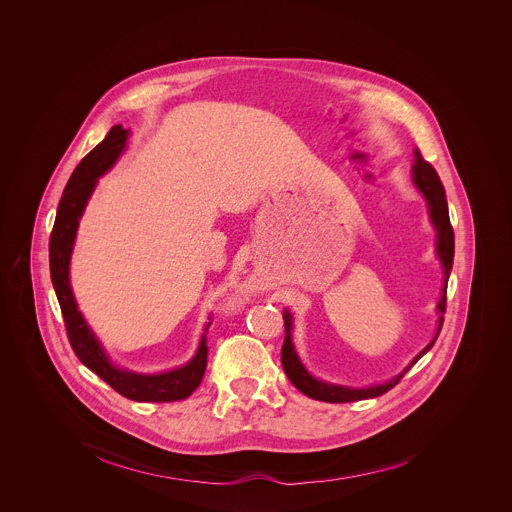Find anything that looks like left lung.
<instances>
[{"label": "left lung", "mask_w": 512, "mask_h": 512, "mask_svg": "<svg viewBox=\"0 0 512 512\" xmlns=\"http://www.w3.org/2000/svg\"><path fill=\"white\" fill-rule=\"evenodd\" d=\"M414 183L416 187L424 193L428 205H430V217L438 230V254L443 270H445V286L443 293L439 299L438 309L439 325L438 333L434 337V341L412 361V365L408 366L402 374H398L394 380L380 384V386H370V388H361V390H353V388H343V386H335V384H327L321 380H315L303 365L297 359V353L293 351L292 343V315L288 311H284V325H286V339L282 345V366L288 374V378L292 380L293 386L303 392L305 396L313 398V400H321V402H333V404H343V402H357V400H366V398H376L386 394L390 388H394L402 376L416 365L436 343L441 325H443V313H445V305H447V278L453 266V252H455V236H453V226L449 222V211H447V199H445V189L441 185L438 171L434 169V165L430 161L424 159V155L420 153V149L414 151Z\"/></svg>", "instance_id": "1"}]
</instances>
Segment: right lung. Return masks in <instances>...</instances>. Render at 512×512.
<instances>
[{
	"label": "right lung",
	"mask_w": 512,
	"mask_h": 512,
	"mask_svg": "<svg viewBox=\"0 0 512 512\" xmlns=\"http://www.w3.org/2000/svg\"><path fill=\"white\" fill-rule=\"evenodd\" d=\"M128 132L122 126H114L102 144L94 147L73 171L53 224L49 238V268L51 280L57 293L65 329L74 355L84 366L96 372L106 384H110L118 394L136 402H175L189 398L201 384L207 368V331L201 339L199 351L189 365L181 366L163 374H136L126 372L110 365L100 343L84 323L80 311L76 309L71 284H69V262L73 252L74 236L78 219L84 211V205L96 185V179L106 173L126 144ZM211 325V323H209ZM207 325V327H209Z\"/></svg>",
	"instance_id": "right-lung-1"
}]
</instances>
